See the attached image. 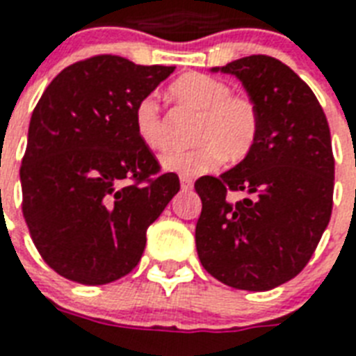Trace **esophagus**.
Returning <instances> with one entry per match:
<instances>
[{"mask_svg": "<svg viewBox=\"0 0 356 356\" xmlns=\"http://www.w3.org/2000/svg\"><path fill=\"white\" fill-rule=\"evenodd\" d=\"M179 181H181V188L183 190H190L192 186H194V181H192L190 177H186V175H181V177H179Z\"/></svg>", "mask_w": 356, "mask_h": 356, "instance_id": "34e87169", "label": "esophagus"}]
</instances>
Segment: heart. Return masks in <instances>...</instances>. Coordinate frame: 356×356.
Masks as SVG:
<instances>
[{"label":"heart","instance_id":"1","mask_svg":"<svg viewBox=\"0 0 356 356\" xmlns=\"http://www.w3.org/2000/svg\"><path fill=\"white\" fill-rule=\"evenodd\" d=\"M170 94L177 103L200 114L190 149L164 153V170L195 177L216 170L223 162H240L251 153L259 136V111L248 97L234 96L222 79L205 74H186L173 81ZM134 129L145 147L153 151L166 145L155 97H144L134 111Z\"/></svg>","mask_w":356,"mask_h":356}]
</instances>
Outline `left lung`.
<instances>
[{"label": "left lung", "instance_id": "1", "mask_svg": "<svg viewBox=\"0 0 356 356\" xmlns=\"http://www.w3.org/2000/svg\"><path fill=\"white\" fill-rule=\"evenodd\" d=\"M211 72L242 83L259 111V136L236 166L195 181L203 203L195 248L218 281L266 292L303 270L329 225L331 131L314 92L277 58L251 55ZM229 191L244 200L234 204Z\"/></svg>", "mask_w": 356, "mask_h": 356}]
</instances>
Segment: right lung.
<instances>
[{"instance_id":"1","label":"right lung","mask_w":356,"mask_h":356,"mask_svg":"<svg viewBox=\"0 0 356 356\" xmlns=\"http://www.w3.org/2000/svg\"><path fill=\"white\" fill-rule=\"evenodd\" d=\"M173 66L116 55L63 70L36 103L19 168L24 218L58 275L107 284L142 259L145 233L179 192L134 129V111Z\"/></svg>"}]
</instances>
